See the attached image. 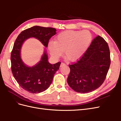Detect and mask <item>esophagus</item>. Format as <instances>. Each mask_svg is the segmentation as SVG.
<instances>
[{
  "label": "esophagus",
  "mask_w": 121,
  "mask_h": 121,
  "mask_svg": "<svg viewBox=\"0 0 121 121\" xmlns=\"http://www.w3.org/2000/svg\"><path fill=\"white\" fill-rule=\"evenodd\" d=\"M65 65V63H61V64H60V67H63V66H64V65Z\"/></svg>",
  "instance_id": "34e87169"
}]
</instances>
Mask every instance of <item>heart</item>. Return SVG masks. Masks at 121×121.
I'll return each mask as SVG.
<instances>
[{
  "label": "heart",
  "instance_id": "1",
  "mask_svg": "<svg viewBox=\"0 0 121 121\" xmlns=\"http://www.w3.org/2000/svg\"><path fill=\"white\" fill-rule=\"evenodd\" d=\"M92 40V35L88 30H67L57 35L54 42L48 43V49L54 59L61 56L63 51L69 60L75 61L85 53Z\"/></svg>",
  "mask_w": 121,
  "mask_h": 121
}]
</instances>
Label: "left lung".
Listing matches in <instances>:
<instances>
[{
	"mask_svg": "<svg viewBox=\"0 0 121 121\" xmlns=\"http://www.w3.org/2000/svg\"><path fill=\"white\" fill-rule=\"evenodd\" d=\"M110 64L108 43L98 36L80 60L69 65L71 71L67 79L69 85L78 93L92 92L104 83Z\"/></svg>",
	"mask_w": 121,
	"mask_h": 121,
	"instance_id": "obj_1",
	"label": "left lung"
}]
</instances>
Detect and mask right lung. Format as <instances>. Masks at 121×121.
<instances>
[{"mask_svg": "<svg viewBox=\"0 0 121 121\" xmlns=\"http://www.w3.org/2000/svg\"><path fill=\"white\" fill-rule=\"evenodd\" d=\"M56 31L55 28L35 26L22 32L14 42L10 56L12 71L20 86L29 92L39 93L48 88L61 63L50 64L45 48L40 60L33 66L29 67L21 58L22 47L26 40L35 38L47 47L49 40L56 34Z\"/></svg>", "mask_w": 121, "mask_h": 121, "instance_id": "obj_1", "label": "right lung"}]
</instances>
